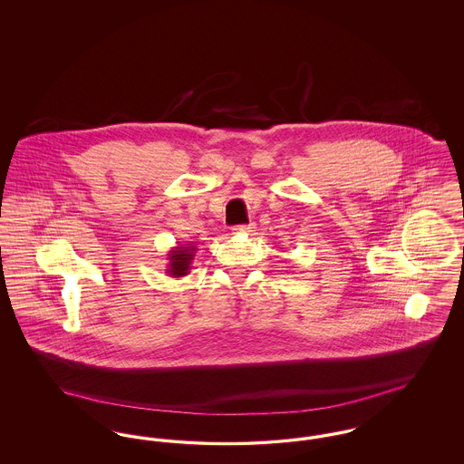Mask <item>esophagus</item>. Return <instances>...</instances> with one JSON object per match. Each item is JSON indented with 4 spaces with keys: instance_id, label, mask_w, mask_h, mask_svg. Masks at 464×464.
Here are the masks:
<instances>
[{
    "instance_id": "esophagus-1",
    "label": "esophagus",
    "mask_w": 464,
    "mask_h": 464,
    "mask_svg": "<svg viewBox=\"0 0 464 464\" xmlns=\"http://www.w3.org/2000/svg\"><path fill=\"white\" fill-rule=\"evenodd\" d=\"M233 231H235V233H243V235H248V233L256 231V224H254V222H250V224H243V226H237V227H235Z\"/></svg>"
}]
</instances>
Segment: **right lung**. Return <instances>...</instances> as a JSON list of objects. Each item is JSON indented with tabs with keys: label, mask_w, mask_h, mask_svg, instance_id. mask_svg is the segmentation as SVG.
Wrapping results in <instances>:
<instances>
[{
	"label": "right lung",
	"mask_w": 464,
	"mask_h": 464,
	"mask_svg": "<svg viewBox=\"0 0 464 464\" xmlns=\"http://www.w3.org/2000/svg\"><path fill=\"white\" fill-rule=\"evenodd\" d=\"M197 246L193 243H184V245H177L172 246L167 254V269L165 273H169V276L172 278H180V276H186L191 269V263L195 259V254H197Z\"/></svg>",
	"instance_id": "obj_1"
}]
</instances>
